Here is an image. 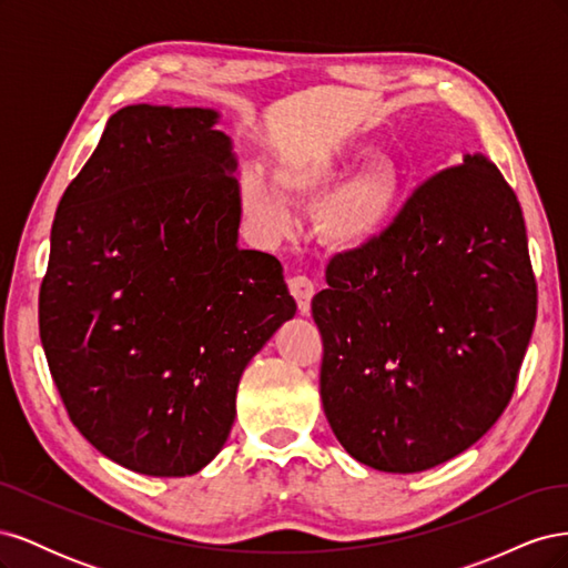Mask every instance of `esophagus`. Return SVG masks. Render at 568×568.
Here are the masks:
<instances>
[{
	"label": "esophagus",
	"mask_w": 568,
	"mask_h": 568,
	"mask_svg": "<svg viewBox=\"0 0 568 568\" xmlns=\"http://www.w3.org/2000/svg\"><path fill=\"white\" fill-rule=\"evenodd\" d=\"M288 288H291V294H294V298H296V303L301 307V313L303 315L311 313V301L315 296V284L301 274V277H291L288 280Z\"/></svg>",
	"instance_id": "1"
}]
</instances>
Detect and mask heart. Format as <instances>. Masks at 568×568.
<instances>
[{
	"label": "heart",
	"instance_id": "b5f03b06",
	"mask_svg": "<svg viewBox=\"0 0 568 568\" xmlns=\"http://www.w3.org/2000/svg\"><path fill=\"white\" fill-rule=\"evenodd\" d=\"M355 161V149H307L286 153L274 170L288 199L320 201L315 227L322 242L336 251H359L376 242L403 196V170L390 156H372L353 169ZM239 196L244 215L265 236L288 232V201L263 175L246 173Z\"/></svg>",
	"mask_w": 568,
	"mask_h": 568
}]
</instances>
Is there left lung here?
<instances>
[{
  "mask_svg": "<svg viewBox=\"0 0 568 568\" xmlns=\"http://www.w3.org/2000/svg\"><path fill=\"white\" fill-rule=\"evenodd\" d=\"M313 298L326 422L351 457L415 474L503 415L536 324L521 205L484 153L426 180L393 225L332 257Z\"/></svg>",
  "mask_w": 568,
  "mask_h": 568,
  "instance_id": "8db88e82",
  "label": "left lung"
}]
</instances>
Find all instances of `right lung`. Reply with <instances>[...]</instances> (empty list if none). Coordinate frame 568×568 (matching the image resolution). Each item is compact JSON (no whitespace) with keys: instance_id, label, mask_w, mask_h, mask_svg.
Listing matches in <instances>:
<instances>
[{"instance_id":"1","label":"right lung","mask_w":568,"mask_h":568,"mask_svg":"<svg viewBox=\"0 0 568 568\" xmlns=\"http://www.w3.org/2000/svg\"><path fill=\"white\" fill-rule=\"evenodd\" d=\"M217 123L213 109H120L51 225V379L78 432L146 476L196 474L222 450L246 365L296 315L277 257L239 248Z\"/></svg>"}]
</instances>
